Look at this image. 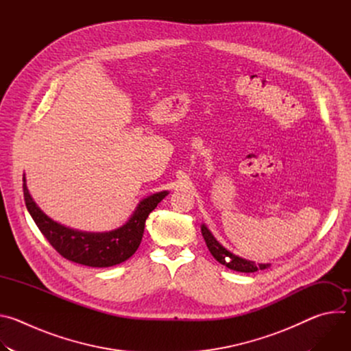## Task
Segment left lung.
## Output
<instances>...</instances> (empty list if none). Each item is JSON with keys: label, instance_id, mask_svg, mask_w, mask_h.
<instances>
[{"label": "left lung", "instance_id": "1", "mask_svg": "<svg viewBox=\"0 0 351 351\" xmlns=\"http://www.w3.org/2000/svg\"><path fill=\"white\" fill-rule=\"evenodd\" d=\"M202 233L207 243L210 253L214 256V258L218 263H221L222 265H226L229 269L239 271V272H256L258 269H265L269 267V264H256L253 261H247V260H243V258L232 254L215 240V237L211 234V232L204 225L202 226Z\"/></svg>", "mask_w": 351, "mask_h": 351}]
</instances>
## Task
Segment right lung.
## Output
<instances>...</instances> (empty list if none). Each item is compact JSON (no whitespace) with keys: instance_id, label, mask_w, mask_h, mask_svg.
Wrapping results in <instances>:
<instances>
[{"instance_id":"obj_1","label":"right lung","mask_w":351,"mask_h":351,"mask_svg":"<svg viewBox=\"0 0 351 351\" xmlns=\"http://www.w3.org/2000/svg\"><path fill=\"white\" fill-rule=\"evenodd\" d=\"M167 194V191H161L144 198L133 217L117 230L108 233H84L49 219L33 202L23 178V197L27 211L48 243L64 258L97 268L121 264L136 253L144 233L145 219Z\"/></svg>"}]
</instances>
